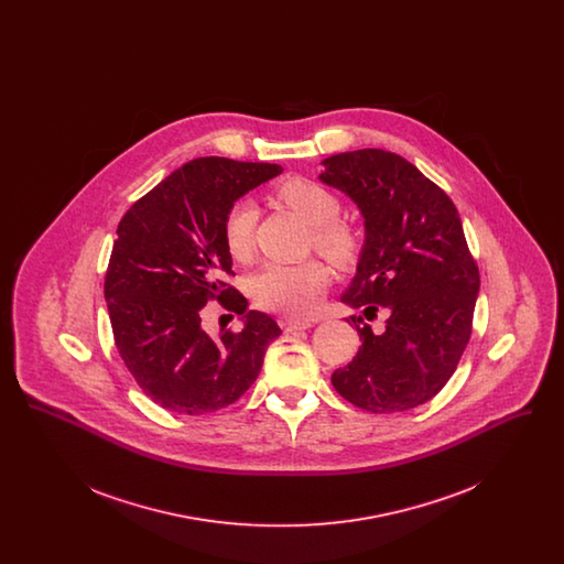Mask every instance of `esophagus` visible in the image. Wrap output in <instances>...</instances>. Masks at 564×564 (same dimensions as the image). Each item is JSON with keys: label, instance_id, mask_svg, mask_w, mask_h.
Returning <instances> with one entry per match:
<instances>
[{"label": "esophagus", "instance_id": "obj_1", "mask_svg": "<svg viewBox=\"0 0 564 564\" xmlns=\"http://www.w3.org/2000/svg\"><path fill=\"white\" fill-rule=\"evenodd\" d=\"M313 323L311 319H283L281 322V327L285 329V332H297V329H308V327H313Z\"/></svg>", "mask_w": 564, "mask_h": 564}]
</instances>
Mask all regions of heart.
I'll return each mask as SVG.
<instances>
[{"label":"heart","mask_w":564,"mask_h":564,"mask_svg":"<svg viewBox=\"0 0 564 564\" xmlns=\"http://www.w3.org/2000/svg\"><path fill=\"white\" fill-rule=\"evenodd\" d=\"M276 196L313 226L311 245L336 267H349L361 251L359 228L338 217L343 200L334 189L308 177H290L279 188ZM258 209L251 198H237L221 221V237L228 253L235 260H247L253 247V230ZM329 272L319 260L300 264H267L251 279L253 300L272 313L281 315H308L322 300Z\"/></svg>","instance_id":"b5f03b06"}]
</instances>
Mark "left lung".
I'll return each instance as SVG.
<instances>
[{
	"instance_id": "left-lung-1",
	"label": "left lung",
	"mask_w": 564,
	"mask_h": 564,
	"mask_svg": "<svg viewBox=\"0 0 564 564\" xmlns=\"http://www.w3.org/2000/svg\"><path fill=\"white\" fill-rule=\"evenodd\" d=\"M322 182L347 192L366 219L357 274L343 295L376 334L350 317L361 347L332 375L347 402L391 414L430 402L455 375L474 329L480 270L451 196L412 162L387 150L329 156ZM349 322V323H350Z\"/></svg>"
}]
</instances>
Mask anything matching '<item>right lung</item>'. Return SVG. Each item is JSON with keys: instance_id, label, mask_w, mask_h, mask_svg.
I'll use <instances>...</instances> for the list:
<instances>
[{"instance_id": "add662e5", "label": "right lung", "mask_w": 564, "mask_h": 564, "mask_svg": "<svg viewBox=\"0 0 564 564\" xmlns=\"http://www.w3.org/2000/svg\"><path fill=\"white\" fill-rule=\"evenodd\" d=\"M281 171L270 162L196 159L118 224L104 285L111 332L141 391L164 410L198 416L237 402L281 334L224 281L235 272L221 237L230 205ZM214 299L243 315L241 333L215 341L199 327V311Z\"/></svg>"}]
</instances>
